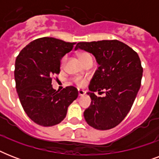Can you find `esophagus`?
Returning a JSON list of instances; mask_svg holds the SVG:
<instances>
[{
	"instance_id": "34e87169",
	"label": "esophagus",
	"mask_w": 159,
	"mask_h": 159,
	"mask_svg": "<svg viewBox=\"0 0 159 159\" xmlns=\"http://www.w3.org/2000/svg\"><path fill=\"white\" fill-rule=\"evenodd\" d=\"M86 94V92L83 91V90H78V95H79V97H82V96H84Z\"/></svg>"
}]
</instances>
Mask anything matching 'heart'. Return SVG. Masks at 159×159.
I'll return each mask as SVG.
<instances>
[{"mask_svg": "<svg viewBox=\"0 0 159 159\" xmlns=\"http://www.w3.org/2000/svg\"><path fill=\"white\" fill-rule=\"evenodd\" d=\"M77 57L80 59V61L82 62V63H84L86 61H87L89 57H91V55L89 54L87 52H78L77 53ZM66 60H67V56H63V57L61 58V61H60V64H61V67H63L65 64V62H66ZM73 82H75V84L78 86V87H83L86 84V80L82 78V77H76L73 79Z\"/></svg>", "mask_w": 159, "mask_h": 159, "instance_id": "obj_1", "label": "heart"}]
</instances>
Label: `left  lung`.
<instances>
[{"label":"left lung","mask_w":159,"mask_h":159,"mask_svg":"<svg viewBox=\"0 0 159 159\" xmlns=\"http://www.w3.org/2000/svg\"><path fill=\"white\" fill-rule=\"evenodd\" d=\"M78 48L94 55L99 64L87 92L92 102L84 111L90 126L106 130L118 125L135 100L141 86L143 67L138 53L120 41L102 40L77 43ZM105 90L106 96L97 97L94 92Z\"/></svg>","instance_id":"1"}]
</instances>
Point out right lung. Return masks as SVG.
Wrapping results in <instances>:
<instances>
[{"mask_svg":"<svg viewBox=\"0 0 159 159\" xmlns=\"http://www.w3.org/2000/svg\"><path fill=\"white\" fill-rule=\"evenodd\" d=\"M75 43L49 37L37 39L26 45L16 57V87L27 116L42 126H53L66 117L67 107L78 97L76 87L62 91L52 87V77L60 72V61Z\"/></svg>","mask_w":159,"mask_h":159,"instance_id":"add662e5","label":"right lung"}]
</instances>
